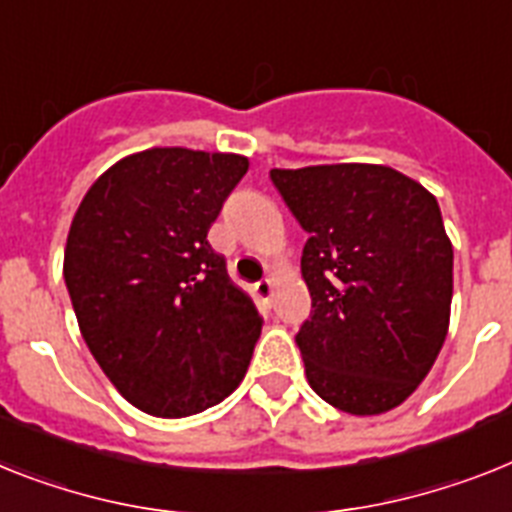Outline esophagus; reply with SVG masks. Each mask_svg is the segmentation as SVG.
I'll use <instances>...</instances> for the list:
<instances>
[{"label":"esophagus","mask_w":512,"mask_h":512,"mask_svg":"<svg viewBox=\"0 0 512 512\" xmlns=\"http://www.w3.org/2000/svg\"><path fill=\"white\" fill-rule=\"evenodd\" d=\"M255 291L260 299H265V302H270V296H273V278H263L260 283H255Z\"/></svg>","instance_id":"34e87169"}]
</instances>
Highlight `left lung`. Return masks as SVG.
Instances as JSON below:
<instances>
[{
    "label": "left lung",
    "mask_w": 512,
    "mask_h": 512,
    "mask_svg": "<svg viewBox=\"0 0 512 512\" xmlns=\"http://www.w3.org/2000/svg\"><path fill=\"white\" fill-rule=\"evenodd\" d=\"M309 239L312 296L296 333L322 401L354 416L401 406L440 354L453 299V244L435 195L377 163L273 169Z\"/></svg>",
    "instance_id": "obj_1"
}]
</instances>
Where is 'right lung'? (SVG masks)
<instances>
[{
    "label": "right lung",
    "instance_id": "1",
    "mask_svg": "<svg viewBox=\"0 0 512 512\" xmlns=\"http://www.w3.org/2000/svg\"><path fill=\"white\" fill-rule=\"evenodd\" d=\"M247 169L236 153L150 148L103 171L72 218L64 283L77 325L145 414H200L247 372L263 317L208 244Z\"/></svg>",
    "mask_w": 512,
    "mask_h": 512
}]
</instances>
